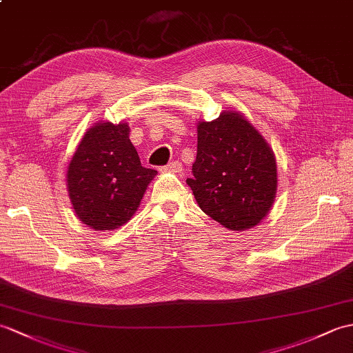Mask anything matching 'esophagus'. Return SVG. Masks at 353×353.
Masks as SVG:
<instances>
[{
  "instance_id": "34e87169",
  "label": "esophagus",
  "mask_w": 353,
  "mask_h": 353,
  "mask_svg": "<svg viewBox=\"0 0 353 353\" xmlns=\"http://www.w3.org/2000/svg\"><path fill=\"white\" fill-rule=\"evenodd\" d=\"M182 163H180L179 161H173L171 163H168L167 167L161 168V171H163V173H182Z\"/></svg>"
}]
</instances>
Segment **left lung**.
<instances>
[{
    "mask_svg": "<svg viewBox=\"0 0 353 353\" xmlns=\"http://www.w3.org/2000/svg\"><path fill=\"white\" fill-rule=\"evenodd\" d=\"M186 179L200 209L228 230L256 227L276 196L275 153L236 110L196 123V159Z\"/></svg>",
    "mask_w": 353,
    "mask_h": 353,
    "instance_id": "left-lung-1",
    "label": "left lung"
}]
</instances>
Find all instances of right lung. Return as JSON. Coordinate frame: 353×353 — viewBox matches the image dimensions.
<instances>
[{
	"mask_svg": "<svg viewBox=\"0 0 353 353\" xmlns=\"http://www.w3.org/2000/svg\"><path fill=\"white\" fill-rule=\"evenodd\" d=\"M126 121H97L77 147L65 173L69 199L81 223L96 232L116 230L139 208L158 174L144 168Z\"/></svg>",
	"mask_w": 353,
	"mask_h": 353,
	"instance_id": "1",
	"label": "right lung"
}]
</instances>
